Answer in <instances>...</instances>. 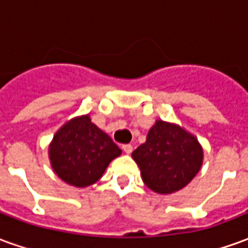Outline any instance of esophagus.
<instances>
[{
	"mask_svg": "<svg viewBox=\"0 0 248 248\" xmlns=\"http://www.w3.org/2000/svg\"><path fill=\"white\" fill-rule=\"evenodd\" d=\"M122 150H124L126 154H131V151H133V146H131V145H124V146H122Z\"/></svg>",
	"mask_w": 248,
	"mask_h": 248,
	"instance_id": "34e87169",
	"label": "esophagus"
}]
</instances>
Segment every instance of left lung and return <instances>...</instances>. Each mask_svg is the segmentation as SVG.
<instances>
[{
  "instance_id": "left-lung-1",
  "label": "left lung",
  "mask_w": 248,
  "mask_h": 248,
  "mask_svg": "<svg viewBox=\"0 0 248 248\" xmlns=\"http://www.w3.org/2000/svg\"><path fill=\"white\" fill-rule=\"evenodd\" d=\"M145 185L158 194H172L191 182L203 162L202 146L178 124L156 121L145 143L133 151Z\"/></svg>"
}]
</instances>
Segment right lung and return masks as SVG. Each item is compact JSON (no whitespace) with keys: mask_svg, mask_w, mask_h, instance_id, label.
Masks as SVG:
<instances>
[{"mask_svg":"<svg viewBox=\"0 0 248 248\" xmlns=\"http://www.w3.org/2000/svg\"><path fill=\"white\" fill-rule=\"evenodd\" d=\"M122 150L89 115L66 122L49 146L53 170L62 181L76 187H86L102 177L108 163Z\"/></svg>","mask_w":248,"mask_h":248,"instance_id":"add662e5","label":"right lung"}]
</instances>
